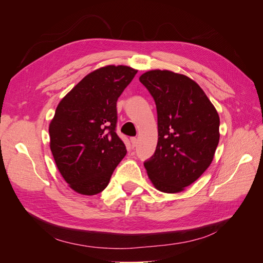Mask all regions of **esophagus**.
I'll list each match as a JSON object with an SVG mask.
<instances>
[{
	"mask_svg": "<svg viewBox=\"0 0 263 263\" xmlns=\"http://www.w3.org/2000/svg\"><path fill=\"white\" fill-rule=\"evenodd\" d=\"M130 142H132V146L135 148V147L137 146V144H138V139L136 137H132L130 138Z\"/></svg>",
	"mask_w": 263,
	"mask_h": 263,
	"instance_id": "obj_1",
	"label": "esophagus"
}]
</instances>
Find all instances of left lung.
<instances>
[{"mask_svg": "<svg viewBox=\"0 0 263 263\" xmlns=\"http://www.w3.org/2000/svg\"><path fill=\"white\" fill-rule=\"evenodd\" d=\"M139 81L154 98L158 144L144 165L154 186L178 193L212 163L219 141V116L192 79L169 70H150Z\"/></svg>", "mask_w": 263, "mask_h": 263, "instance_id": "left-lung-1", "label": "left lung"}]
</instances>
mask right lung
<instances>
[{
    "instance_id": "right-lung-1",
    "label": "right lung",
    "mask_w": 263,
    "mask_h": 263,
    "mask_svg": "<svg viewBox=\"0 0 263 263\" xmlns=\"http://www.w3.org/2000/svg\"><path fill=\"white\" fill-rule=\"evenodd\" d=\"M137 73L127 66H105L85 76L55 108L49 124L55 165L77 193L104 190L126 156L115 132L116 102Z\"/></svg>"
}]
</instances>
